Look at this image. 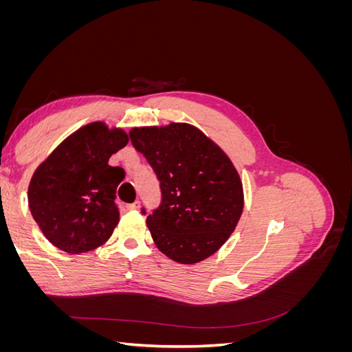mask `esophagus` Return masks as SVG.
<instances>
[{
    "label": "esophagus",
    "instance_id": "1",
    "mask_svg": "<svg viewBox=\"0 0 352 352\" xmlns=\"http://www.w3.org/2000/svg\"><path fill=\"white\" fill-rule=\"evenodd\" d=\"M140 207H141V202L140 201H135L133 204L127 206V210H140Z\"/></svg>",
    "mask_w": 352,
    "mask_h": 352
}]
</instances>
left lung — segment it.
<instances>
[{"label": "left lung", "mask_w": 352, "mask_h": 352, "mask_svg": "<svg viewBox=\"0 0 352 352\" xmlns=\"http://www.w3.org/2000/svg\"><path fill=\"white\" fill-rule=\"evenodd\" d=\"M129 136L162 188V204L146 217L157 248L180 264L208 258L229 239L242 216L238 170L192 124L133 127Z\"/></svg>", "instance_id": "1"}]
</instances>
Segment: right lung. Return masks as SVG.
<instances>
[{
  "label": "right lung",
  "instance_id": "1",
  "mask_svg": "<svg viewBox=\"0 0 352 352\" xmlns=\"http://www.w3.org/2000/svg\"><path fill=\"white\" fill-rule=\"evenodd\" d=\"M129 142L120 127L94 122L67 136L35 170L28 202L44 236L69 254L101 247L120 220L116 190L124 179L109 160Z\"/></svg>",
  "mask_w": 352,
  "mask_h": 352
}]
</instances>
